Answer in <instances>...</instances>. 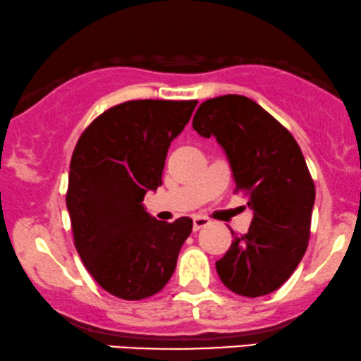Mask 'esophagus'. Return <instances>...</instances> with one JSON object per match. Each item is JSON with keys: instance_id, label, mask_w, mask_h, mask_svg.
<instances>
[{"instance_id": "obj_1", "label": "esophagus", "mask_w": 361, "mask_h": 361, "mask_svg": "<svg viewBox=\"0 0 361 361\" xmlns=\"http://www.w3.org/2000/svg\"><path fill=\"white\" fill-rule=\"evenodd\" d=\"M210 224V220L207 219V216H202V215H197L193 216V230L197 232V230L207 227V225Z\"/></svg>"}]
</instances>
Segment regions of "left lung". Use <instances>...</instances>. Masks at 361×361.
<instances>
[{
  "label": "left lung",
  "mask_w": 361,
  "mask_h": 361,
  "mask_svg": "<svg viewBox=\"0 0 361 361\" xmlns=\"http://www.w3.org/2000/svg\"><path fill=\"white\" fill-rule=\"evenodd\" d=\"M193 129L216 137L227 153L235 192H244L254 210L249 232L233 237L227 254L216 260V272L235 294L266 296L296 271L310 240L316 190L301 147L245 95L202 102Z\"/></svg>",
  "instance_id": "1"
}]
</instances>
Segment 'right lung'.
<instances>
[{"instance_id": "right-lung-1", "label": "right lung", "mask_w": 361, "mask_h": 361, "mask_svg": "<svg viewBox=\"0 0 361 361\" xmlns=\"http://www.w3.org/2000/svg\"><path fill=\"white\" fill-rule=\"evenodd\" d=\"M198 101H128L87 126L68 173L73 244L95 282L112 296L139 301L159 293L176 267L193 220L173 224L142 207L163 183L168 147Z\"/></svg>"}]
</instances>
